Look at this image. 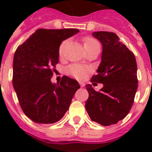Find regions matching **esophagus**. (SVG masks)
<instances>
[{
  "label": "esophagus",
  "mask_w": 152,
  "mask_h": 152,
  "mask_svg": "<svg viewBox=\"0 0 152 152\" xmlns=\"http://www.w3.org/2000/svg\"><path fill=\"white\" fill-rule=\"evenodd\" d=\"M80 85L82 88H83V87L85 86V83H83V82H80Z\"/></svg>",
  "instance_id": "esophagus-1"
}]
</instances>
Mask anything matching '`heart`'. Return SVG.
I'll list each match as a JSON object with an SVG mask.
<instances>
[{
	"label": "heart",
	"instance_id": "heart-1",
	"mask_svg": "<svg viewBox=\"0 0 152 152\" xmlns=\"http://www.w3.org/2000/svg\"><path fill=\"white\" fill-rule=\"evenodd\" d=\"M83 46L84 49L88 48V47H91V46H99V42L96 39H93L91 37H86L83 40ZM66 44V42H63L59 47V55L60 57L63 56V53H64V46ZM67 72L69 73L72 76H73L75 78L78 79V80H83L88 76V74L91 72V69L89 67L85 66V65H82V64H71L69 65L66 69Z\"/></svg>",
	"mask_w": 152,
	"mask_h": 152
}]
</instances>
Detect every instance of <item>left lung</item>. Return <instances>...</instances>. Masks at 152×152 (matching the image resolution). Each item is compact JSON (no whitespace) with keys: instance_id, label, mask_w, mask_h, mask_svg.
<instances>
[{"instance_id":"left-lung-1","label":"left lung","mask_w":152,"mask_h":152,"mask_svg":"<svg viewBox=\"0 0 152 152\" xmlns=\"http://www.w3.org/2000/svg\"><path fill=\"white\" fill-rule=\"evenodd\" d=\"M92 35L102 45V53L91 82L102 83L103 88L96 91L91 84L86 85L89 97L85 107L93 121L108 126L122 120L131 110L138 88L137 61L115 33L98 31Z\"/></svg>"}]
</instances>
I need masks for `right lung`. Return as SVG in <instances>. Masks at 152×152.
<instances>
[{
  "label": "right lung",
  "mask_w": 152,
  "mask_h": 152,
  "mask_svg": "<svg viewBox=\"0 0 152 152\" xmlns=\"http://www.w3.org/2000/svg\"><path fill=\"white\" fill-rule=\"evenodd\" d=\"M78 29H39L17 47L13 58L12 83L25 115L40 124L61 120L69 110L80 84L64 76L61 82L50 79L59 61L62 42Z\"/></svg>",
  "instance_id": "obj_1"
}]
</instances>
